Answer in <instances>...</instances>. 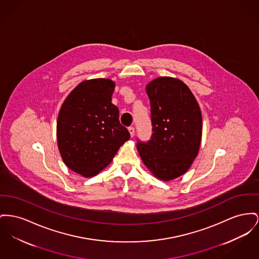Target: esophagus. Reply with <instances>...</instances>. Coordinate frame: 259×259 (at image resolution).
Returning a JSON list of instances; mask_svg holds the SVG:
<instances>
[{
    "mask_svg": "<svg viewBox=\"0 0 259 259\" xmlns=\"http://www.w3.org/2000/svg\"><path fill=\"white\" fill-rule=\"evenodd\" d=\"M128 131H129V133H130V136H131V137H134V135H135V128H134L133 126H130V127L128 128Z\"/></svg>",
    "mask_w": 259,
    "mask_h": 259,
    "instance_id": "34e87169",
    "label": "esophagus"
}]
</instances>
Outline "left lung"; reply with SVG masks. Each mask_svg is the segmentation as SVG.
Returning a JSON list of instances; mask_svg holds the SVG:
<instances>
[{
    "label": "left lung",
    "instance_id": "left-lung-1",
    "mask_svg": "<svg viewBox=\"0 0 259 259\" xmlns=\"http://www.w3.org/2000/svg\"><path fill=\"white\" fill-rule=\"evenodd\" d=\"M151 102L152 134L147 143L138 139L145 165L160 180L183 175L198 155L202 119L198 102L179 79L159 77L146 88Z\"/></svg>",
    "mask_w": 259,
    "mask_h": 259
}]
</instances>
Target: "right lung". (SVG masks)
I'll list each match as a JSON object with an SVG mask.
<instances>
[{
	"instance_id": "add662e5",
	"label": "right lung",
	"mask_w": 259,
	"mask_h": 259,
	"mask_svg": "<svg viewBox=\"0 0 259 259\" xmlns=\"http://www.w3.org/2000/svg\"><path fill=\"white\" fill-rule=\"evenodd\" d=\"M114 82L97 78L81 82L63 102L57 122L58 146L66 166L92 177L110 163L130 134L111 103Z\"/></svg>"
}]
</instances>
